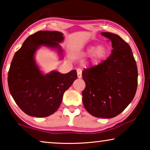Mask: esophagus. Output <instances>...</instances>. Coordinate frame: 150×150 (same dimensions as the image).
<instances>
[{
	"label": "esophagus",
	"mask_w": 150,
	"mask_h": 150,
	"mask_svg": "<svg viewBox=\"0 0 150 150\" xmlns=\"http://www.w3.org/2000/svg\"><path fill=\"white\" fill-rule=\"evenodd\" d=\"M77 77L78 78L81 79L82 77V70L81 69H77Z\"/></svg>",
	"instance_id": "1"
}]
</instances>
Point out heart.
Segmentation results:
<instances>
[{"instance_id":"1","label":"heart","mask_w":150,"mask_h":150,"mask_svg":"<svg viewBox=\"0 0 150 150\" xmlns=\"http://www.w3.org/2000/svg\"><path fill=\"white\" fill-rule=\"evenodd\" d=\"M87 54H93V57L96 60L103 59L106 54V49L103 46H98L95 48L93 47H88L86 50Z\"/></svg>"}]
</instances>
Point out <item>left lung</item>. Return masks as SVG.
I'll return each instance as SVG.
<instances>
[{
  "label": "left lung",
  "mask_w": 150,
  "mask_h": 150,
  "mask_svg": "<svg viewBox=\"0 0 150 150\" xmlns=\"http://www.w3.org/2000/svg\"><path fill=\"white\" fill-rule=\"evenodd\" d=\"M101 34L110 40L113 49L100 64L83 69L86 87L82 92L83 103L91 115L111 118L132 101L138 86V69L128 43L112 33Z\"/></svg>",
  "instance_id": "obj_1"
}]
</instances>
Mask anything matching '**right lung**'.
<instances>
[{
    "instance_id": "1",
    "label": "right lung",
    "mask_w": 150,
    "mask_h": 150,
    "mask_svg": "<svg viewBox=\"0 0 150 150\" xmlns=\"http://www.w3.org/2000/svg\"><path fill=\"white\" fill-rule=\"evenodd\" d=\"M64 38L57 31H38L28 38L15 53L8 74L10 93L26 115L46 117L54 114L62 102L63 93L77 79L76 70L62 74L52 71L43 74L36 64L35 53L40 46L57 49Z\"/></svg>"
}]
</instances>
